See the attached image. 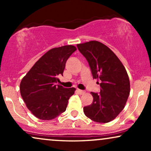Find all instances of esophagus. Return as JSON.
Here are the masks:
<instances>
[{"label": "esophagus", "mask_w": 151, "mask_h": 151, "mask_svg": "<svg viewBox=\"0 0 151 151\" xmlns=\"http://www.w3.org/2000/svg\"><path fill=\"white\" fill-rule=\"evenodd\" d=\"M77 92L79 93H80V94H83V93H85V91H83V90H81V89H77Z\"/></svg>", "instance_id": "obj_1"}]
</instances>
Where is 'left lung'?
<instances>
[{"label":"left lung","instance_id":"8db88e82","mask_svg":"<svg viewBox=\"0 0 151 151\" xmlns=\"http://www.w3.org/2000/svg\"><path fill=\"white\" fill-rule=\"evenodd\" d=\"M77 47L87 60L93 79L101 80L98 82L100 92H91L93 101L84 107V113L95 122H110L124 109L129 98L127 72L116 55L103 43L89 41Z\"/></svg>","mask_w":151,"mask_h":151}]
</instances>
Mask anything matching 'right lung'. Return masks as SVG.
<instances>
[{
	"label": "right lung",
	"instance_id": "right-lung-1",
	"mask_svg": "<svg viewBox=\"0 0 151 151\" xmlns=\"http://www.w3.org/2000/svg\"><path fill=\"white\" fill-rule=\"evenodd\" d=\"M76 50L73 45L50 50L22 78L20 94L27 109L39 119L52 120L66 111L76 89H67L55 83L60 81L58 75L63 74L66 62Z\"/></svg>",
	"mask_w": 151,
	"mask_h": 151
}]
</instances>
